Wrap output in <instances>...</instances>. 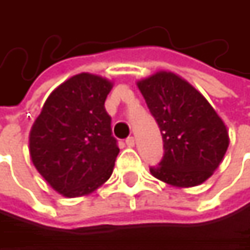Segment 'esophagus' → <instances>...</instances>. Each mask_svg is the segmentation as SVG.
Segmentation results:
<instances>
[{
	"label": "esophagus",
	"mask_w": 250,
	"mask_h": 250,
	"mask_svg": "<svg viewBox=\"0 0 250 250\" xmlns=\"http://www.w3.org/2000/svg\"><path fill=\"white\" fill-rule=\"evenodd\" d=\"M125 145H127L128 147H133V146H134V137H133V136L127 137V139H125Z\"/></svg>",
	"instance_id": "1"
}]
</instances>
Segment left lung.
<instances>
[{"label": "left lung", "instance_id": "1", "mask_svg": "<svg viewBox=\"0 0 250 250\" xmlns=\"http://www.w3.org/2000/svg\"><path fill=\"white\" fill-rule=\"evenodd\" d=\"M137 86L164 139V158L150 174L178 188L203 184L229 147L223 120L200 91L172 72H156Z\"/></svg>", "mask_w": 250, "mask_h": 250}]
</instances>
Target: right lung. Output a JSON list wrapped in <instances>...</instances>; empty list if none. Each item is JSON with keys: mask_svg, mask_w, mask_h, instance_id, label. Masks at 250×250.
<instances>
[{"mask_svg": "<svg viewBox=\"0 0 250 250\" xmlns=\"http://www.w3.org/2000/svg\"><path fill=\"white\" fill-rule=\"evenodd\" d=\"M113 83L78 74L46 100L30 131L31 162L59 194H91L113 174L120 152L104 103Z\"/></svg>", "mask_w": 250, "mask_h": 250, "instance_id": "add662e5", "label": "right lung"}]
</instances>
